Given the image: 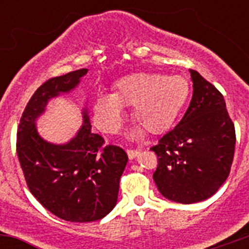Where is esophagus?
Here are the masks:
<instances>
[{"label":"esophagus","instance_id":"esophagus-1","mask_svg":"<svg viewBox=\"0 0 249 249\" xmlns=\"http://www.w3.org/2000/svg\"><path fill=\"white\" fill-rule=\"evenodd\" d=\"M126 153H127V157H129L130 160L135 159V158L139 155V150H135V149H127Z\"/></svg>","mask_w":249,"mask_h":249}]
</instances>
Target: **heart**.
I'll return each mask as SVG.
<instances>
[{
    "mask_svg": "<svg viewBox=\"0 0 249 249\" xmlns=\"http://www.w3.org/2000/svg\"><path fill=\"white\" fill-rule=\"evenodd\" d=\"M190 94L189 82L180 74L139 72L120 78L114 94H101L92 105V118L100 130L118 134L124 126V106H134L132 118L140 126L129 137L137 139L142 127L159 135L171 127Z\"/></svg>",
    "mask_w": 249,
    "mask_h": 249,
    "instance_id": "heart-1",
    "label": "heart"
}]
</instances>
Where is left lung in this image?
<instances>
[{
  "mask_svg": "<svg viewBox=\"0 0 249 249\" xmlns=\"http://www.w3.org/2000/svg\"><path fill=\"white\" fill-rule=\"evenodd\" d=\"M192 101L175 129L152 147L158 155L153 179L165 199L195 203L215 194L227 180L235 152L233 126L223 95L189 70Z\"/></svg>",
  "mask_w": 249,
  "mask_h": 249,
  "instance_id": "left-lung-1",
  "label": "left lung"
}]
</instances>
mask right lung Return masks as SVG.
I'll return each instance as SVG.
<instances>
[{"mask_svg":"<svg viewBox=\"0 0 249 249\" xmlns=\"http://www.w3.org/2000/svg\"><path fill=\"white\" fill-rule=\"evenodd\" d=\"M88 69L47 80L25 107L17 134V153L27 187L49 212L67 222L102 219L117 205L119 180L127 154L117 145L104 147L92 134L87 107L83 124L66 143L44 140L36 122L52 99L73 91Z\"/></svg>","mask_w":249,"mask_h":249,"instance_id":"right-lung-1","label":"right lung"}]
</instances>
